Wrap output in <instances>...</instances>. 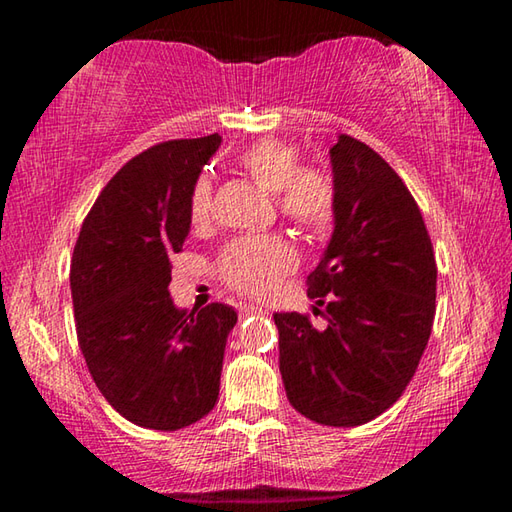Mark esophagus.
I'll return each mask as SVG.
<instances>
[{
    "instance_id": "1",
    "label": "esophagus",
    "mask_w": 512,
    "mask_h": 512,
    "mask_svg": "<svg viewBox=\"0 0 512 512\" xmlns=\"http://www.w3.org/2000/svg\"><path fill=\"white\" fill-rule=\"evenodd\" d=\"M239 314L241 316H255V314H266V309L257 307V305H241L239 307Z\"/></svg>"
}]
</instances>
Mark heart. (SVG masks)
Wrapping results in <instances>:
<instances>
[{
    "label": "heart",
    "instance_id": "1",
    "mask_svg": "<svg viewBox=\"0 0 512 512\" xmlns=\"http://www.w3.org/2000/svg\"><path fill=\"white\" fill-rule=\"evenodd\" d=\"M255 183L275 194L284 219L305 230H318L334 212V183L325 171L300 167V155L293 146L262 140L250 146L239 158ZM212 214V183L201 176L189 194V219L201 225ZM298 264L296 250L280 237L241 239L230 244L221 259L225 282L250 296H271Z\"/></svg>",
    "mask_w": 512,
    "mask_h": 512
}]
</instances>
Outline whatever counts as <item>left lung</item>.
Listing matches in <instances>:
<instances>
[{
    "label": "left lung",
    "instance_id": "obj_1",
    "mask_svg": "<svg viewBox=\"0 0 512 512\" xmlns=\"http://www.w3.org/2000/svg\"><path fill=\"white\" fill-rule=\"evenodd\" d=\"M329 162L334 230L307 277L327 327L296 311L273 320L293 409L327 427H359L391 409L418 368L438 271L418 205L388 162L350 135H339Z\"/></svg>",
    "mask_w": 512,
    "mask_h": 512
}]
</instances>
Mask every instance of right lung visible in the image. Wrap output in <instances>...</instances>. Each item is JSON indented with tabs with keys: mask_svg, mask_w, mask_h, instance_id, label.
<instances>
[{
	"mask_svg": "<svg viewBox=\"0 0 512 512\" xmlns=\"http://www.w3.org/2000/svg\"><path fill=\"white\" fill-rule=\"evenodd\" d=\"M219 133L151 146L103 187L74 246L69 287L88 370L121 418L176 431L219 400L230 305L180 309L169 298L171 255L192 228L189 194Z\"/></svg>",
	"mask_w": 512,
	"mask_h": 512,
	"instance_id": "obj_1",
	"label": "right lung"
}]
</instances>
